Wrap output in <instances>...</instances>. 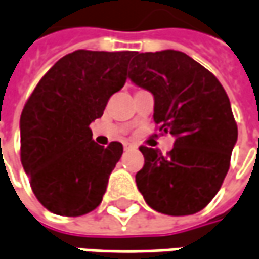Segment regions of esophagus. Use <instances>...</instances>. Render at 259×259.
Wrapping results in <instances>:
<instances>
[{"mask_svg": "<svg viewBox=\"0 0 259 259\" xmlns=\"http://www.w3.org/2000/svg\"><path fill=\"white\" fill-rule=\"evenodd\" d=\"M131 149H134V146H133V144H130V143H125V144H123V150H131Z\"/></svg>", "mask_w": 259, "mask_h": 259, "instance_id": "obj_1", "label": "esophagus"}]
</instances>
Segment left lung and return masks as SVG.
Segmentation results:
<instances>
[{
    "mask_svg": "<svg viewBox=\"0 0 259 259\" xmlns=\"http://www.w3.org/2000/svg\"><path fill=\"white\" fill-rule=\"evenodd\" d=\"M130 78L154 96V122L175 136L166 156L141 146L138 191L156 211L198 213L226 178L238 125L226 92L214 74L179 51L134 54Z\"/></svg>",
    "mask_w": 259,
    "mask_h": 259,
    "instance_id": "left-lung-1",
    "label": "left lung"
}]
</instances>
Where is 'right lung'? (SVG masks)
Instances as JSON below:
<instances>
[{
    "mask_svg": "<svg viewBox=\"0 0 259 259\" xmlns=\"http://www.w3.org/2000/svg\"><path fill=\"white\" fill-rule=\"evenodd\" d=\"M134 52L78 49L40 78L20 116V159L33 194L51 213L77 217L102 202L121 143L92 140L90 123L126 81Z\"/></svg>",
    "mask_w": 259,
    "mask_h": 259,
    "instance_id": "right-lung-1",
    "label": "right lung"
}]
</instances>
